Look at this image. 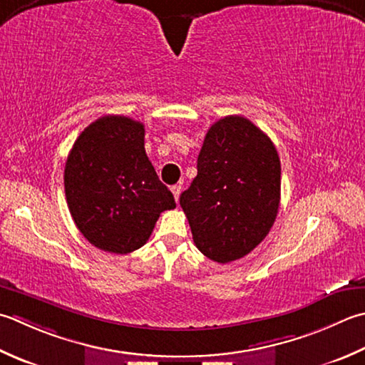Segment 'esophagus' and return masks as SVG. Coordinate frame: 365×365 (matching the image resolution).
Returning a JSON list of instances; mask_svg holds the SVG:
<instances>
[{
  "label": "esophagus",
  "mask_w": 365,
  "mask_h": 365,
  "mask_svg": "<svg viewBox=\"0 0 365 365\" xmlns=\"http://www.w3.org/2000/svg\"><path fill=\"white\" fill-rule=\"evenodd\" d=\"M170 191H173L175 201H178V197H180V192H182V187H180V185H174V187L170 188Z\"/></svg>",
  "instance_id": "esophagus-1"
}]
</instances>
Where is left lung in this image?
Here are the masks:
<instances>
[{"mask_svg":"<svg viewBox=\"0 0 365 365\" xmlns=\"http://www.w3.org/2000/svg\"><path fill=\"white\" fill-rule=\"evenodd\" d=\"M280 180V158L267 134L240 115L213 123L197 175L180 195L199 252L226 264L258 247L277 218Z\"/></svg>","mask_w":365,"mask_h":365,"instance_id":"obj_1","label":"left lung"}]
</instances>
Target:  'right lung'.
<instances>
[{
	"label": "right lung",
	"instance_id": "add662e5",
	"mask_svg": "<svg viewBox=\"0 0 365 365\" xmlns=\"http://www.w3.org/2000/svg\"><path fill=\"white\" fill-rule=\"evenodd\" d=\"M140 121L106 115L78 135L64 168V192L78 231L104 252L126 255L152 235L173 192L155 173Z\"/></svg>",
	"mask_w": 365,
	"mask_h": 365
}]
</instances>
